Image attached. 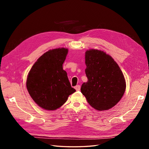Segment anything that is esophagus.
Segmentation results:
<instances>
[{"label": "esophagus", "mask_w": 149, "mask_h": 149, "mask_svg": "<svg viewBox=\"0 0 149 149\" xmlns=\"http://www.w3.org/2000/svg\"><path fill=\"white\" fill-rule=\"evenodd\" d=\"M74 88H75V89L76 90V91H79V90H80V88H81L80 85H76V86L74 87Z\"/></svg>", "instance_id": "1"}]
</instances>
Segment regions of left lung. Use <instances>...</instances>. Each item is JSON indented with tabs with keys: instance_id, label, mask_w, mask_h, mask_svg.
Here are the masks:
<instances>
[{
	"instance_id": "obj_1",
	"label": "left lung",
	"mask_w": 149,
	"mask_h": 149,
	"mask_svg": "<svg viewBox=\"0 0 149 149\" xmlns=\"http://www.w3.org/2000/svg\"><path fill=\"white\" fill-rule=\"evenodd\" d=\"M85 64L88 81L83 83L81 91L95 109H110L124 94L126 83L123 72L113 58L99 49L85 52Z\"/></svg>"
}]
</instances>
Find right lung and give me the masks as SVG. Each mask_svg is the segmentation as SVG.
Wrapping results in <instances>:
<instances>
[{
	"label": "right lung",
	"mask_w": 149,
	"mask_h": 149,
	"mask_svg": "<svg viewBox=\"0 0 149 149\" xmlns=\"http://www.w3.org/2000/svg\"><path fill=\"white\" fill-rule=\"evenodd\" d=\"M68 52L66 48L49 49L38 58L28 74L26 89L35 102L45 110L58 109L76 91L63 69Z\"/></svg>",
	"instance_id": "obj_1"
}]
</instances>
